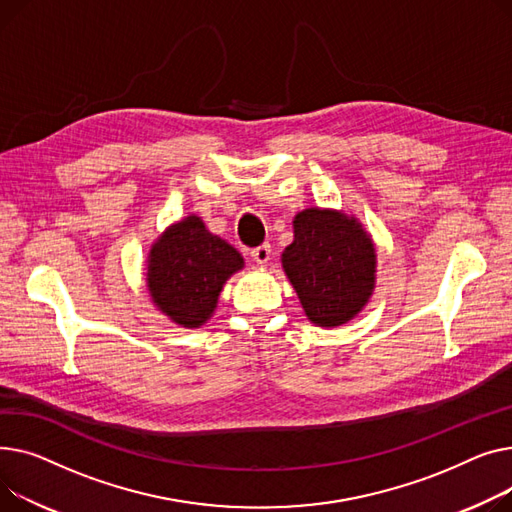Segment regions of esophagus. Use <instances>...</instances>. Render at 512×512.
I'll return each mask as SVG.
<instances>
[{
  "mask_svg": "<svg viewBox=\"0 0 512 512\" xmlns=\"http://www.w3.org/2000/svg\"><path fill=\"white\" fill-rule=\"evenodd\" d=\"M250 256L254 258V262H256V264L264 266V264L270 260V246H268V244L258 246V248H254V250L250 252Z\"/></svg>",
  "mask_w": 512,
  "mask_h": 512,
  "instance_id": "34e87169",
  "label": "esophagus"
}]
</instances>
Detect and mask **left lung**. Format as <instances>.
Returning <instances> with one entry per match:
<instances>
[{
  "mask_svg": "<svg viewBox=\"0 0 512 512\" xmlns=\"http://www.w3.org/2000/svg\"><path fill=\"white\" fill-rule=\"evenodd\" d=\"M376 246L353 215L304 208L293 217V242L281 264L308 320L335 328L366 308L376 287Z\"/></svg>",
  "mask_w": 512,
  "mask_h": 512,
  "instance_id": "1",
  "label": "left lung"
}]
</instances>
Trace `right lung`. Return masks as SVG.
<instances>
[{"label": "right lung", "mask_w": 512, "mask_h": 512, "mask_svg": "<svg viewBox=\"0 0 512 512\" xmlns=\"http://www.w3.org/2000/svg\"><path fill=\"white\" fill-rule=\"evenodd\" d=\"M244 268V256L210 233L198 215L169 225L150 246L146 289L171 322L200 328L215 314L223 285Z\"/></svg>", "instance_id": "1"}]
</instances>
